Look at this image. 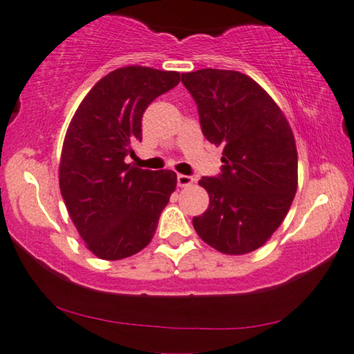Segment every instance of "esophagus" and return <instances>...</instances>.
I'll return each instance as SVG.
<instances>
[{
    "label": "esophagus",
    "mask_w": 354,
    "mask_h": 354,
    "mask_svg": "<svg viewBox=\"0 0 354 354\" xmlns=\"http://www.w3.org/2000/svg\"><path fill=\"white\" fill-rule=\"evenodd\" d=\"M195 178L190 176H183V174H177V185L178 187H190Z\"/></svg>",
    "instance_id": "1"
}]
</instances>
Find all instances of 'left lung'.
<instances>
[{
  "mask_svg": "<svg viewBox=\"0 0 354 354\" xmlns=\"http://www.w3.org/2000/svg\"><path fill=\"white\" fill-rule=\"evenodd\" d=\"M195 100L201 132L222 147L216 177L198 182L209 207L193 217L196 234L225 254H246L279 229L298 185L293 132L274 100L236 71L201 69L182 74Z\"/></svg>",
  "mask_w": 354,
  "mask_h": 354,
  "instance_id": "left-lung-1",
  "label": "left lung"
}]
</instances>
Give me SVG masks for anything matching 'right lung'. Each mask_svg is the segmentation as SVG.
I'll return each instance as SVG.
<instances>
[{"label": "right lung", "instance_id": "right-lung-1", "mask_svg": "<svg viewBox=\"0 0 354 354\" xmlns=\"http://www.w3.org/2000/svg\"><path fill=\"white\" fill-rule=\"evenodd\" d=\"M178 82V72L120 67L88 91L71 120L59 162L61 195L86 248L101 259L142 251L176 190V172L143 171L125 164V156L142 140L145 111Z\"/></svg>", "mask_w": 354, "mask_h": 354}]
</instances>
